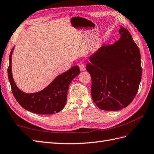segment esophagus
I'll return each mask as SVG.
<instances>
[{
    "label": "esophagus",
    "instance_id": "34e87169",
    "mask_svg": "<svg viewBox=\"0 0 154 154\" xmlns=\"http://www.w3.org/2000/svg\"><path fill=\"white\" fill-rule=\"evenodd\" d=\"M79 67H80V69L81 71H85V67L83 63L79 64Z\"/></svg>",
    "mask_w": 154,
    "mask_h": 154
}]
</instances>
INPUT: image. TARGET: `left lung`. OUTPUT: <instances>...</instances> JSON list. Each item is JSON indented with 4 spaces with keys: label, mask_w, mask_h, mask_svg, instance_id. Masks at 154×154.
Wrapping results in <instances>:
<instances>
[{
    "label": "left lung",
    "mask_w": 154,
    "mask_h": 154,
    "mask_svg": "<svg viewBox=\"0 0 154 154\" xmlns=\"http://www.w3.org/2000/svg\"><path fill=\"white\" fill-rule=\"evenodd\" d=\"M112 45H102L88 57L87 71L92 79V100L103 110H119L136 96L141 80V54L128 29Z\"/></svg>",
    "instance_id": "left-lung-1"
}]
</instances>
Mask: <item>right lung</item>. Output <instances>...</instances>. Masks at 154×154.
Listing matches in <instances>:
<instances>
[{"instance_id":"right-lung-1","label":"right lung","mask_w":154,"mask_h":154,"mask_svg":"<svg viewBox=\"0 0 154 154\" xmlns=\"http://www.w3.org/2000/svg\"><path fill=\"white\" fill-rule=\"evenodd\" d=\"M14 49L15 47L10 55L8 74L12 92L18 103L27 110L38 114H54L61 111L66 104L70 83L80 72L79 67L73 66L67 71L59 74L43 90L26 93L17 87L13 78L11 57Z\"/></svg>"}]
</instances>
